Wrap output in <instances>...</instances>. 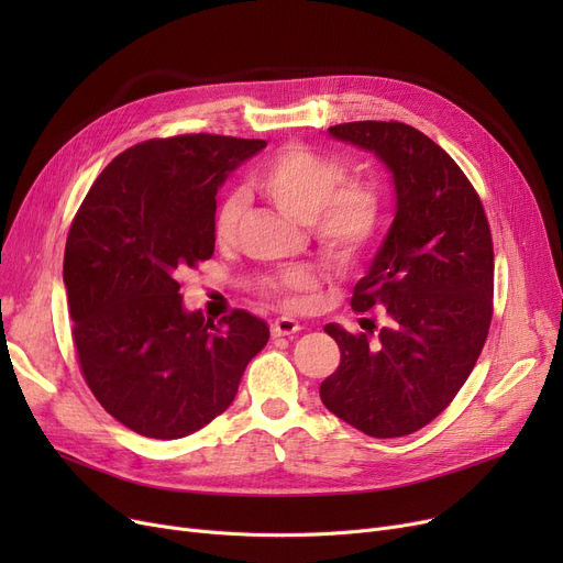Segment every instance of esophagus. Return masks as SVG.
Here are the masks:
<instances>
[{"label": "esophagus", "instance_id": "1", "mask_svg": "<svg viewBox=\"0 0 563 563\" xmlns=\"http://www.w3.org/2000/svg\"><path fill=\"white\" fill-rule=\"evenodd\" d=\"M297 331H301V323L291 317H278L272 323V335L274 338H283V335H294Z\"/></svg>", "mask_w": 563, "mask_h": 563}]
</instances>
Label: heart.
<instances>
[{
    "instance_id": "heart-1",
    "label": "heart",
    "mask_w": 563,
    "mask_h": 563,
    "mask_svg": "<svg viewBox=\"0 0 563 563\" xmlns=\"http://www.w3.org/2000/svg\"><path fill=\"white\" fill-rule=\"evenodd\" d=\"M346 164L314 147L291 143L280 147L253 175L255 187L289 219L308 223L321 255L333 264L356 262L383 223L386 198L372 177H346ZM246 200L230 194L217 212V240L228 244L242 223ZM317 287L308 266H294L266 283L287 308L303 303L301 294Z\"/></svg>"
}]
</instances>
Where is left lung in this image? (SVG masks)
<instances>
[{
  "mask_svg": "<svg viewBox=\"0 0 563 563\" xmlns=\"http://www.w3.org/2000/svg\"><path fill=\"white\" fill-rule=\"evenodd\" d=\"M338 141L374 153L393 173L395 219L351 306H380L374 335L327 331L338 369L319 397L333 416L372 438L427 427L475 367L493 317V240L484 205L456 162L420 130L358 121L329 128Z\"/></svg>",
  "mask_w": 563,
  "mask_h": 563,
  "instance_id": "obj_1",
  "label": "left lung"
}]
</instances>
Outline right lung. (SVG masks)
Here are the masks:
<instances>
[{"label": "right lung", "mask_w": 563, "mask_h": 563, "mask_svg": "<svg viewBox=\"0 0 563 563\" xmlns=\"http://www.w3.org/2000/svg\"><path fill=\"white\" fill-rule=\"evenodd\" d=\"M266 141L151 139L118 155L70 225L64 283L88 388L128 429L185 438L232 404L269 342L246 310L219 323L183 303L180 276L214 253L217 191Z\"/></svg>", "instance_id": "right-lung-1"}]
</instances>
